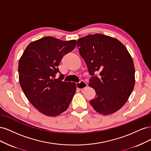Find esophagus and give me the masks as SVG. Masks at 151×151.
Wrapping results in <instances>:
<instances>
[{
    "mask_svg": "<svg viewBox=\"0 0 151 151\" xmlns=\"http://www.w3.org/2000/svg\"><path fill=\"white\" fill-rule=\"evenodd\" d=\"M76 85L77 89H83L85 88H86L87 86H88V84H87L84 81H81L79 83H76Z\"/></svg>",
    "mask_w": 151,
    "mask_h": 151,
    "instance_id": "obj_1",
    "label": "esophagus"
}]
</instances>
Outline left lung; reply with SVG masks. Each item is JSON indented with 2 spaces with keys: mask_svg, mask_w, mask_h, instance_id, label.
<instances>
[{
  "mask_svg": "<svg viewBox=\"0 0 151 151\" xmlns=\"http://www.w3.org/2000/svg\"><path fill=\"white\" fill-rule=\"evenodd\" d=\"M79 53L90 75L89 86L96 91L90 104L104 115L117 111L127 101L135 86V68L127 48L119 40L101 34L77 40ZM100 72L98 77L94 73Z\"/></svg>",
  "mask_w": 151,
  "mask_h": 151,
  "instance_id": "1",
  "label": "left lung"
}]
</instances>
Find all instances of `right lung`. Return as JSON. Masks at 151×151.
<instances>
[{"label": "right lung", "mask_w": 151, "mask_h": 151, "mask_svg": "<svg viewBox=\"0 0 151 151\" xmlns=\"http://www.w3.org/2000/svg\"><path fill=\"white\" fill-rule=\"evenodd\" d=\"M76 40L62 41L47 36L30 43L19 61L18 72L21 88L38 110L56 116L68 108L76 93L74 83L55 78L63 57L74 49Z\"/></svg>", "instance_id": "1"}]
</instances>
